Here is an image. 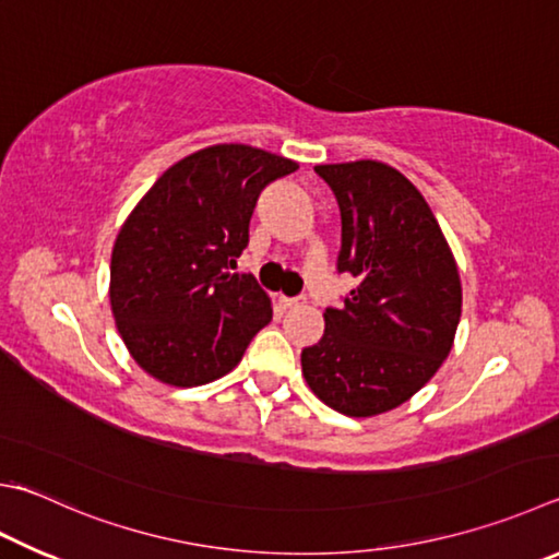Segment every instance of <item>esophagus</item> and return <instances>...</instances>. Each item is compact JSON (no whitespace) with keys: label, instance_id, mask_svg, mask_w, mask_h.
<instances>
[{"label":"esophagus","instance_id":"34e87169","mask_svg":"<svg viewBox=\"0 0 559 559\" xmlns=\"http://www.w3.org/2000/svg\"><path fill=\"white\" fill-rule=\"evenodd\" d=\"M306 306V298H281V308L283 310H296Z\"/></svg>","mask_w":559,"mask_h":559}]
</instances>
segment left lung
Returning <instances> with one entry per match:
<instances>
[{
    "instance_id": "1",
    "label": "left lung",
    "mask_w": 559,
    "mask_h": 559,
    "mask_svg": "<svg viewBox=\"0 0 559 559\" xmlns=\"http://www.w3.org/2000/svg\"><path fill=\"white\" fill-rule=\"evenodd\" d=\"M342 215L337 269L357 278L324 334L302 349L310 391L349 418L399 408L428 383L454 344L462 281L420 190L381 160L314 166Z\"/></svg>"
}]
</instances>
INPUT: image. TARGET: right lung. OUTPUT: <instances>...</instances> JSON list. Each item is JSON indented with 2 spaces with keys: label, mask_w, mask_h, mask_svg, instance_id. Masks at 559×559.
<instances>
[{
  "label": "right lung",
  "mask_w": 559,
  "mask_h": 559,
  "mask_svg": "<svg viewBox=\"0 0 559 559\" xmlns=\"http://www.w3.org/2000/svg\"><path fill=\"white\" fill-rule=\"evenodd\" d=\"M298 164L247 144L180 158L121 225L109 263V306L134 361L160 383L190 389L225 377L271 322V298L247 273L259 192Z\"/></svg>",
  "instance_id": "add662e5"
}]
</instances>
